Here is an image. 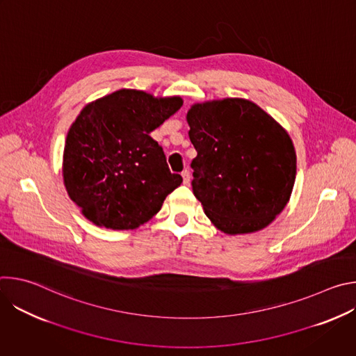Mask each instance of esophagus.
<instances>
[{"instance_id": "1", "label": "esophagus", "mask_w": 356, "mask_h": 356, "mask_svg": "<svg viewBox=\"0 0 356 356\" xmlns=\"http://www.w3.org/2000/svg\"><path fill=\"white\" fill-rule=\"evenodd\" d=\"M181 177H183V183L184 184H188L190 183V172L186 169L181 172Z\"/></svg>"}]
</instances>
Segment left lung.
Listing matches in <instances>:
<instances>
[{"label":"left lung","mask_w":356,"mask_h":356,"mask_svg":"<svg viewBox=\"0 0 356 356\" xmlns=\"http://www.w3.org/2000/svg\"><path fill=\"white\" fill-rule=\"evenodd\" d=\"M193 193L225 234L269 225L290 198L296 152L287 132L242 98L194 104L187 113Z\"/></svg>","instance_id":"left-lung-1"}]
</instances>
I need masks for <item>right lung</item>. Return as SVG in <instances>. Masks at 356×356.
I'll list each match as a JSON object with an SVG mask.
<instances>
[{
  "instance_id": "add662e5",
  "label": "right lung",
  "mask_w": 356,
  "mask_h": 356,
  "mask_svg": "<svg viewBox=\"0 0 356 356\" xmlns=\"http://www.w3.org/2000/svg\"><path fill=\"white\" fill-rule=\"evenodd\" d=\"M181 106L180 97L118 90L81 110L66 138L63 179L90 221L135 229L159 213L183 179L170 172L150 132Z\"/></svg>"
}]
</instances>
